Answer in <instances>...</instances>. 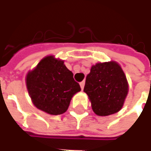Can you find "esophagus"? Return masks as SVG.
Instances as JSON below:
<instances>
[{
    "instance_id": "1",
    "label": "esophagus",
    "mask_w": 151,
    "mask_h": 151,
    "mask_svg": "<svg viewBox=\"0 0 151 151\" xmlns=\"http://www.w3.org/2000/svg\"><path fill=\"white\" fill-rule=\"evenodd\" d=\"M84 86H85V82H84V81H82V82H80V86H81L82 90H83V88H84Z\"/></svg>"
}]
</instances>
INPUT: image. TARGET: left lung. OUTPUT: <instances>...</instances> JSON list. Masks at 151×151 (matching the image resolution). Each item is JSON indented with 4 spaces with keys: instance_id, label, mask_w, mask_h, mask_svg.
I'll use <instances>...</instances> for the list:
<instances>
[{
    "instance_id": "obj_1",
    "label": "left lung",
    "mask_w": 151,
    "mask_h": 151,
    "mask_svg": "<svg viewBox=\"0 0 151 151\" xmlns=\"http://www.w3.org/2000/svg\"><path fill=\"white\" fill-rule=\"evenodd\" d=\"M83 91L88 95L94 112L99 116H106L122 108L129 84L118 63H97L86 76Z\"/></svg>"
}]
</instances>
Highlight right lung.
Listing matches in <instances>:
<instances>
[{"instance_id":"1","label":"right lung","mask_w":151,"mask_h":151,"mask_svg":"<svg viewBox=\"0 0 151 151\" xmlns=\"http://www.w3.org/2000/svg\"><path fill=\"white\" fill-rule=\"evenodd\" d=\"M27 87L34 105L50 115H60L69 108L71 99L81 87L64 60L53 56L44 57L26 78Z\"/></svg>"}]
</instances>
